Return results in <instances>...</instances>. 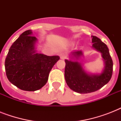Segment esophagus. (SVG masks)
Instances as JSON below:
<instances>
[{
  "mask_svg": "<svg viewBox=\"0 0 121 121\" xmlns=\"http://www.w3.org/2000/svg\"><path fill=\"white\" fill-rule=\"evenodd\" d=\"M60 58L62 59V60H64V59H66V57H67V55H66V53H61L60 55Z\"/></svg>",
  "mask_w": 121,
  "mask_h": 121,
  "instance_id": "esophagus-1",
  "label": "esophagus"
}]
</instances>
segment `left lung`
<instances>
[{"label":"left lung","instance_id":"1","mask_svg":"<svg viewBox=\"0 0 121 121\" xmlns=\"http://www.w3.org/2000/svg\"><path fill=\"white\" fill-rule=\"evenodd\" d=\"M92 47L102 54L104 68L100 73H86L77 60L83 55L81 50L71 53V60H65V78L68 86L79 94H88L95 92L109 82L112 75L113 62L109 48L97 37L92 36ZM72 59H75L76 61Z\"/></svg>","mask_w":121,"mask_h":121}]
</instances>
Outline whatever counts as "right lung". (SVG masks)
Wrapping results in <instances>:
<instances>
[{"label": "right lung", "mask_w": 121, "mask_h": 121, "mask_svg": "<svg viewBox=\"0 0 121 121\" xmlns=\"http://www.w3.org/2000/svg\"><path fill=\"white\" fill-rule=\"evenodd\" d=\"M31 30L24 31L10 46L5 61L7 77L10 83L26 91H36L46 83L49 73L60 60L58 56L36 53L38 39Z\"/></svg>", "instance_id": "obj_1"}]
</instances>
